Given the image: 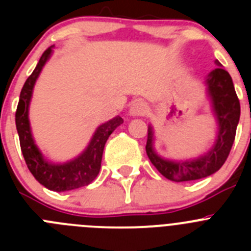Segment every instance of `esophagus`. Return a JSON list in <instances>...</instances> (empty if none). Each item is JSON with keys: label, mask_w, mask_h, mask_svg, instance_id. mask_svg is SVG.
<instances>
[{"label": "esophagus", "mask_w": 251, "mask_h": 251, "mask_svg": "<svg viewBox=\"0 0 251 251\" xmlns=\"http://www.w3.org/2000/svg\"><path fill=\"white\" fill-rule=\"evenodd\" d=\"M150 110V106L145 100H136L130 105L129 113L130 115H136V117H143Z\"/></svg>", "instance_id": "esophagus-1"}]
</instances>
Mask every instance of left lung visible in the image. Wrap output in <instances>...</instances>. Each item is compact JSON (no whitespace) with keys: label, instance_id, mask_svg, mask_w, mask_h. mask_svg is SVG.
Here are the masks:
<instances>
[{"label":"left lung","instance_id":"8db88e82","mask_svg":"<svg viewBox=\"0 0 251 251\" xmlns=\"http://www.w3.org/2000/svg\"><path fill=\"white\" fill-rule=\"evenodd\" d=\"M216 64L220 65L219 61H216ZM206 83L220 126L216 145L207 154L191 162H171L162 159L153 151V132L152 128L148 127L146 145L148 158L159 174L175 182L194 181L215 174L225 163L234 145L236 127L240 119V101L235 92L231 76L226 70L217 68L208 75Z\"/></svg>","mask_w":251,"mask_h":251}]
</instances>
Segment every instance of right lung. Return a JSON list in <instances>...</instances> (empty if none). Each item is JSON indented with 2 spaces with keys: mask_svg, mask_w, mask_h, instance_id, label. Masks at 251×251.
Here are the masks:
<instances>
[{
  "mask_svg": "<svg viewBox=\"0 0 251 251\" xmlns=\"http://www.w3.org/2000/svg\"><path fill=\"white\" fill-rule=\"evenodd\" d=\"M50 54L51 48H48L40 57L32 74L27 77V80L22 86L15 119H16V128L17 133H19L22 154H24L26 165L32 176L51 191L63 192L83 187L94 181L100 170L101 157H103L106 139L109 138L115 128L123 123V119L122 117H115L112 121L101 124L95 132L85 152L74 161L65 163V165H52V163H48L46 161H44L41 153L35 146L34 139L31 136L27 113L34 84Z\"/></svg>",
  "mask_w": 251,
  "mask_h": 251,
  "instance_id": "add662e5",
  "label": "right lung"
}]
</instances>
